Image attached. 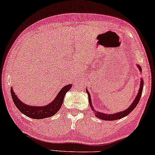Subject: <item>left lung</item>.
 <instances>
[{
    "instance_id": "left-lung-1",
    "label": "left lung",
    "mask_w": 155,
    "mask_h": 155,
    "mask_svg": "<svg viewBox=\"0 0 155 155\" xmlns=\"http://www.w3.org/2000/svg\"><path fill=\"white\" fill-rule=\"evenodd\" d=\"M137 66V67L139 68V71L141 73L142 70L141 68L140 67V65H139L138 64H136ZM143 81L142 78H141V80H140V87H139V89L138 91V93L137 95L135 98V100L133 101V103L131 104V105L129 106L128 108H126L125 110H122L121 112H118V113H115L113 114H108V113H101L99 112V111L95 110L94 108H93V104H92V101H91V95L89 92H88L87 88H86L87 90V93H88V101H89V104L91 109H92L93 113H95V117H97V118L100 119V120H106V121H113V120H120V119H121L124 117L127 116L128 114H130L132 111H133L135 108L137 106V105L138 104L139 100H140L141 96L142 94V91H143Z\"/></svg>"
}]
</instances>
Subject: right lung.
<instances>
[{
    "instance_id": "1",
    "label": "right lung",
    "mask_w": 155,
    "mask_h": 155,
    "mask_svg": "<svg viewBox=\"0 0 155 155\" xmlns=\"http://www.w3.org/2000/svg\"><path fill=\"white\" fill-rule=\"evenodd\" d=\"M72 87L71 84H67L62 88L59 93H58L56 97L51 102L45 106H31L27 105L22 102L17 95L14 92L13 88H11V95L13 99L14 104L16 108L25 115L29 117L30 118L35 119V120H40L49 117H52L55 113H57L62 105L64 101V96L68 91Z\"/></svg>"
}]
</instances>
